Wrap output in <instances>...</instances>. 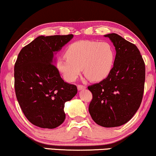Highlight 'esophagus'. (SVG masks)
<instances>
[{"label":"esophagus","mask_w":156,"mask_h":156,"mask_svg":"<svg viewBox=\"0 0 156 156\" xmlns=\"http://www.w3.org/2000/svg\"><path fill=\"white\" fill-rule=\"evenodd\" d=\"M86 89V87L83 85H81V84H78V90H83V89Z\"/></svg>","instance_id":"esophagus-1"}]
</instances>
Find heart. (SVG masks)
Listing matches in <instances>:
<instances>
[{
  "label": "heart",
  "instance_id": "b5f03b06",
  "mask_svg": "<svg viewBox=\"0 0 156 156\" xmlns=\"http://www.w3.org/2000/svg\"><path fill=\"white\" fill-rule=\"evenodd\" d=\"M66 56L57 61V67L68 81H75L82 71L91 81L105 79L115 62L114 46L106 41L80 40L68 46Z\"/></svg>",
  "mask_w": 156,
  "mask_h": 156
}]
</instances>
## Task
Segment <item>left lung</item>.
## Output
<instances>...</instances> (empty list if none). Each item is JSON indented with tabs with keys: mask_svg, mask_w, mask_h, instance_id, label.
<instances>
[{
	"mask_svg": "<svg viewBox=\"0 0 156 156\" xmlns=\"http://www.w3.org/2000/svg\"><path fill=\"white\" fill-rule=\"evenodd\" d=\"M105 37H108L115 47V62L105 79L88 87L92 94L89 112L97 124L113 128L128 122L140 106L145 64L135 44L117 34Z\"/></svg>",
	"mask_w": 156,
	"mask_h": 156,
	"instance_id": "1",
	"label": "left lung"
}]
</instances>
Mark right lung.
I'll return each mask as SVG.
<instances>
[{
    "label": "right lung",
    "mask_w": 156,
    "mask_h": 156,
    "mask_svg": "<svg viewBox=\"0 0 156 156\" xmlns=\"http://www.w3.org/2000/svg\"><path fill=\"white\" fill-rule=\"evenodd\" d=\"M73 34L39 36L19 53L15 64V89L28 120L42 128L59 126L65 119L64 103L77 94L76 85L64 81L54 55Z\"/></svg>",
    "instance_id": "1"
}]
</instances>
